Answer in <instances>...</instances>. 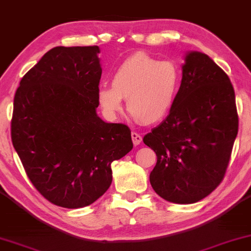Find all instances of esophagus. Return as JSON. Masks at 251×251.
Masks as SVG:
<instances>
[{"instance_id":"1","label":"esophagus","mask_w":251,"mask_h":251,"mask_svg":"<svg viewBox=\"0 0 251 251\" xmlns=\"http://www.w3.org/2000/svg\"><path fill=\"white\" fill-rule=\"evenodd\" d=\"M132 141H133V145L134 146H139L140 143H141V141H142V136L140 135V134H138V133H135V132H132Z\"/></svg>"}]
</instances>
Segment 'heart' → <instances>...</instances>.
I'll list each match as a JSON object with an SVG mask.
<instances>
[{
	"label": "heart",
	"instance_id": "obj_1",
	"mask_svg": "<svg viewBox=\"0 0 251 251\" xmlns=\"http://www.w3.org/2000/svg\"><path fill=\"white\" fill-rule=\"evenodd\" d=\"M182 82V72L176 63L151 57L138 51L119 64L112 75L111 86L101 85L98 101L102 111L115 119L126 99L127 110L146 125L162 122L169 116Z\"/></svg>",
	"mask_w": 251,
	"mask_h": 251
}]
</instances>
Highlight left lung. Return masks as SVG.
Returning <instances> with one entry per match:
<instances>
[{
	"instance_id": "8db88e82",
	"label": "left lung",
	"mask_w": 251,
	"mask_h": 251,
	"mask_svg": "<svg viewBox=\"0 0 251 251\" xmlns=\"http://www.w3.org/2000/svg\"><path fill=\"white\" fill-rule=\"evenodd\" d=\"M238 128L228 75L208 55L189 51L175 106L143 138L157 156L149 176L153 190L179 204L208 196L225 176Z\"/></svg>"
}]
</instances>
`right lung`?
<instances>
[{
  "instance_id": "obj_1",
  "label": "right lung",
  "mask_w": 251,
  "mask_h": 251,
  "mask_svg": "<svg viewBox=\"0 0 251 251\" xmlns=\"http://www.w3.org/2000/svg\"><path fill=\"white\" fill-rule=\"evenodd\" d=\"M100 48L55 47L23 76L11 140L33 186L52 204L83 208L111 185V163L133 148L131 129L96 113Z\"/></svg>"
}]
</instances>
